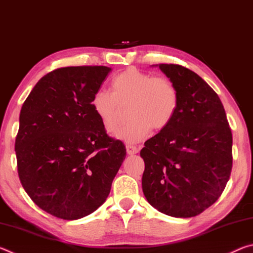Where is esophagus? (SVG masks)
I'll return each mask as SVG.
<instances>
[{
    "instance_id": "esophagus-1",
    "label": "esophagus",
    "mask_w": 253,
    "mask_h": 253,
    "mask_svg": "<svg viewBox=\"0 0 253 253\" xmlns=\"http://www.w3.org/2000/svg\"><path fill=\"white\" fill-rule=\"evenodd\" d=\"M126 151L128 155H135V154L138 153V148L136 146H132V145H127Z\"/></svg>"
}]
</instances>
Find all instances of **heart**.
Here are the masks:
<instances>
[{"mask_svg":"<svg viewBox=\"0 0 253 253\" xmlns=\"http://www.w3.org/2000/svg\"><path fill=\"white\" fill-rule=\"evenodd\" d=\"M128 108L130 121L117 134L128 143L145 138L152 128L163 130L173 121L178 107L175 84L164 77H154L136 68H128L111 80V92L97 91L91 107L108 134L118 130L123 108Z\"/></svg>","mask_w":253,"mask_h":253,"instance_id":"1","label":"heart"}]
</instances>
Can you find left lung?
<instances>
[{
	"mask_svg": "<svg viewBox=\"0 0 253 253\" xmlns=\"http://www.w3.org/2000/svg\"><path fill=\"white\" fill-rule=\"evenodd\" d=\"M175 84L173 121L145 142L143 192L166 215L192 217L215 202L232 169V132L216 92L187 68L156 65Z\"/></svg>",
	"mask_w": 253,
	"mask_h": 253,
	"instance_id": "8db88e82",
	"label": "left lung"
}]
</instances>
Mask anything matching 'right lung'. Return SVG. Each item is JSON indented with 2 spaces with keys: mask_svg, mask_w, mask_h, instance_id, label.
<instances>
[{
  "mask_svg": "<svg viewBox=\"0 0 253 253\" xmlns=\"http://www.w3.org/2000/svg\"><path fill=\"white\" fill-rule=\"evenodd\" d=\"M111 69L59 68L38 81L20 113L15 154L21 184L38 207L78 220L100 207L126 157L91 107Z\"/></svg>",
  "mask_w": 253,
  "mask_h": 253,
  "instance_id": "obj_1",
  "label": "right lung"
}]
</instances>
